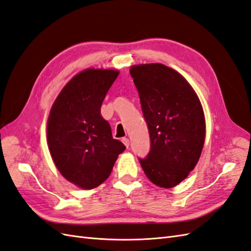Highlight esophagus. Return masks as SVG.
Returning a JSON list of instances; mask_svg holds the SVG:
<instances>
[{
	"instance_id": "obj_1",
	"label": "esophagus",
	"mask_w": 251,
	"mask_h": 251,
	"mask_svg": "<svg viewBox=\"0 0 251 251\" xmlns=\"http://www.w3.org/2000/svg\"><path fill=\"white\" fill-rule=\"evenodd\" d=\"M122 142L124 143V145L127 147V149H128V147H129V140H128L127 138H123V139H122Z\"/></svg>"
}]
</instances>
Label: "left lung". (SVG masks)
<instances>
[{"label": "left lung", "mask_w": 251, "mask_h": 251, "mask_svg": "<svg viewBox=\"0 0 251 251\" xmlns=\"http://www.w3.org/2000/svg\"><path fill=\"white\" fill-rule=\"evenodd\" d=\"M130 75L151 138L149 155L139 161L153 184L173 188L201 157L205 137L201 100L184 77L164 64L133 66Z\"/></svg>", "instance_id": "1"}]
</instances>
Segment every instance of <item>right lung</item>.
I'll return each instance as SVG.
<instances>
[{
	"label": "right lung",
	"instance_id": "right-lung-1",
	"mask_svg": "<svg viewBox=\"0 0 251 251\" xmlns=\"http://www.w3.org/2000/svg\"><path fill=\"white\" fill-rule=\"evenodd\" d=\"M119 71L87 69L75 75L57 96L48 120L50 156L60 174L91 190L111 174L125 145L112 138L100 107Z\"/></svg>",
	"mask_w": 251,
	"mask_h": 251
}]
</instances>
